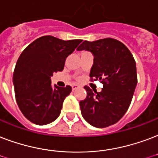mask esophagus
I'll return each mask as SVG.
<instances>
[{"mask_svg":"<svg viewBox=\"0 0 158 158\" xmlns=\"http://www.w3.org/2000/svg\"><path fill=\"white\" fill-rule=\"evenodd\" d=\"M77 88H79V86H78V85H76V84H74V85L72 86V89H73V90L76 89Z\"/></svg>","mask_w":158,"mask_h":158,"instance_id":"esophagus-1","label":"esophagus"}]
</instances>
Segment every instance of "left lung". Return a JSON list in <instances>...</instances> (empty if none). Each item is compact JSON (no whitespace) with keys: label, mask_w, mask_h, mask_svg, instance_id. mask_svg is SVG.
<instances>
[{"label":"left lung","mask_w":158,"mask_h":158,"mask_svg":"<svg viewBox=\"0 0 158 158\" xmlns=\"http://www.w3.org/2000/svg\"><path fill=\"white\" fill-rule=\"evenodd\" d=\"M77 50L92 53L94 64L89 76L103 84L101 92L84 86L87 97L79 102L82 116L96 127L116 123L129 108L137 86L134 58L122 42L112 38L84 40Z\"/></svg>","instance_id":"obj_1"}]
</instances>
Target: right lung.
Masks as SVG:
<instances>
[{"mask_svg": "<svg viewBox=\"0 0 158 158\" xmlns=\"http://www.w3.org/2000/svg\"><path fill=\"white\" fill-rule=\"evenodd\" d=\"M82 40H62L42 36L29 44L18 59L13 74L15 99L26 118L37 125H45L60 116L70 86L51 85L53 73L62 71L66 58Z\"/></svg>", "mask_w": 158, "mask_h": 158, "instance_id": "add662e5", "label": "right lung"}]
</instances>
